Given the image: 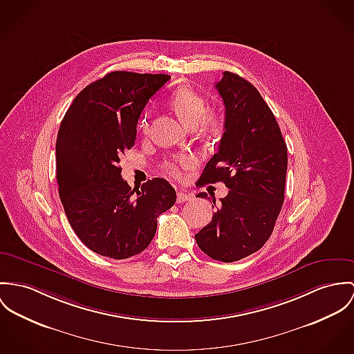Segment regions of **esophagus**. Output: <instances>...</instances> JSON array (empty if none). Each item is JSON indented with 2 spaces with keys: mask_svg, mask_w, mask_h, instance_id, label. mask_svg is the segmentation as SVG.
Segmentation results:
<instances>
[{
  "mask_svg": "<svg viewBox=\"0 0 354 354\" xmlns=\"http://www.w3.org/2000/svg\"><path fill=\"white\" fill-rule=\"evenodd\" d=\"M189 198H191V194H188V193L184 192V191L177 192V203H184V201H187Z\"/></svg>",
  "mask_w": 354,
  "mask_h": 354,
  "instance_id": "34e87169",
  "label": "esophagus"
}]
</instances>
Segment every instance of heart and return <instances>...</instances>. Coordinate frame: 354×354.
Instances as JSON below:
<instances>
[{"instance_id":"1","label":"heart","mask_w":354,"mask_h":354,"mask_svg":"<svg viewBox=\"0 0 354 354\" xmlns=\"http://www.w3.org/2000/svg\"><path fill=\"white\" fill-rule=\"evenodd\" d=\"M205 98L198 95L189 86L177 88L169 97V106L180 118V120L189 126L197 127L204 136L218 135L225 127V115L212 108H205ZM139 129L146 133L149 129V118L145 115L139 122ZM196 163L192 154H178L163 165V170L173 178L181 180L184 171Z\"/></svg>"}]
</instances>
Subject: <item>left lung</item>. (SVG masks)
Instances as JSON below:
<instances>
[{
    "instance_id": "obj_1",
    "label": "left lung",
    "mask_w": 354,
    "mask_h": 354,
    "mask_svg": "<svg viewBox=\"0 0 354 354\" xmlns=\"http://www.w3.org/2000/svg\"><path fill=\"white\" fill-rule=\"evenodd\" d=\"M215 86L225 102V132L197 184L222 181L230 191L194 238L207 256L234 262L256 253L273 232L284 203L288 151L273 112L249 81L225 71Z\"/></svg>"
}]
</instances>
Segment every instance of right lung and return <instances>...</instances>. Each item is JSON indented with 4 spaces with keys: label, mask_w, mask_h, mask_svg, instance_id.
Segmentation results:
<instances>
[{
    "label": "right lung",
    "mask_w": 354,
    "mask_h": 354,
    "mask_svg": "<svg viewBox=\"0 0 354 354\" xmlns=\"http://www.w3.org/2000/svg\"><path fill=\"white\" fill-rule=\"evenodd\" d=\"M167 74L112 71L84 88L57 136V181L67 221L97 254L126 259L153 241L157 218L176 203L174 188L153 178L131 188L120 157L136 138L138 119Z\"/></svg>",
    "instance_id": "1"
}]
</instances>
